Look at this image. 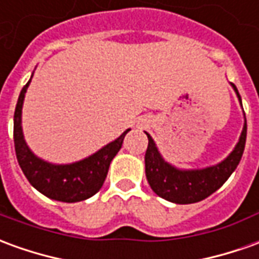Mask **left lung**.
I'll list each match as a JSON object with an SVG mask.
<instances>
[{
    "label": "left lung",
    "instance_id": "obj_1",
    "mask_svg": "<svg viewBox=\"0 0 259 259\" xmlns=\"http://www.w3.org/2000/svg\"><path fill=\"white\" fill-rule=\"evenodd\" d=\"M230 85L233 87L238 102L241 105V97L238 94V90L231 82ZM146 135L148 137V147L144 157V165L148 185L160 198L178 205H188L200 202L210 196L236 171L245 147L247 120L244 113L243 130L230 154L218 164L203 168H180L168 162L160 153L154 139L147 132Z\"/></svg>",
    "mask_w": 259,
    "mask_h": 259
}]
</instances>
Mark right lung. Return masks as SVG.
I'll use <instances>...</instances> for the list:
<instances>
[{
	"instance_id": "add662e5",
	"label": "right lung",
	"mask_w": 259,
	"mask_h": 259,
	"mask_svg": "<svg viewBox=\"0 0 259 259\" xmlns=\"http://www.w3.org/2000/svg\"><path fill=\"white\" fill-rule=\"evenodd\" d=\"M33 73L19 94L14 113V143L19 167L22 168L30 185L45 196L67 203L85 200L102 188L111 161L122 148L124 136L130 129L124 130L117 139L82 160L68 164H54L37 157L25 140L22 129L23 101Z\"/></svg>"
}]
</instances>
